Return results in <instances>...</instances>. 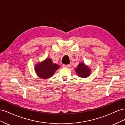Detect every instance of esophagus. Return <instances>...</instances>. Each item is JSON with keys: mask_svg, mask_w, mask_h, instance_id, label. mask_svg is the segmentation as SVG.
Segmentation results:
<instances>
[{"mask_svg": "<svg viewBox=\"0 0 125 125\" xmlns=\"http://www.w3.org/2000/svg\"><path fill=\"white\" fill-rule=\"evenodd\" d=\"M62 67L63 68H68L70 67V65H63Z\"/></svg>", "mask_w": 125, "mask_h": 125, "instance_id": "1", "label": "esophagus"}]
</instances>
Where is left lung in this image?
<instances>
[{
  "mask_svg": "<svg viewBox=\"0 0 125 125\" xmlns=\"http://www.w3.org/2000/svg\"><path fill=\"white\" fill-rule=\"evenodd\" d=\"M75 71L78 76L81 78L88 77L91 73L90 68L89 67L86 66L83 62L79 63Z\"/></svg>",
  "mask_w": 125,
  "mask_h": 125,
  "instance_id": "1",
  "label": "left lung"
}]
</instances>
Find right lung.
<instances>
[{
	"label": "right lung",
	"instance_id": "add662e5",
	"mask_svg": "<svg viewBox=\"0 0 125 125\" xmlns=\"http://www.w3.org/2000/svg\"><path fill=\"white\" fill-rule=\"evenodd\" d=\"M59 68V66L52 62L51 58H46L44 61L36 64L35 71L37 76L45 79L52 77Z\"/></svg>",
	"mask_w": 125,
	"mask_h": 125
}]
</instances>
